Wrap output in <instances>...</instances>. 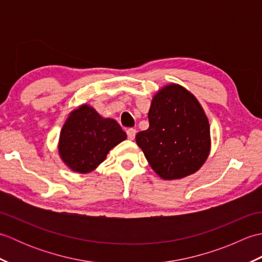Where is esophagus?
Listing matches in <instances>:
<instances>
[{
	"instance_id": "1",
	"label": "esophagus",
	"mask_w": 262,
	"mask_h": 262,
	"mask_svg": "<svg viewBox=\"0 0 262 262\" xmlns=\"http://www.w3.org/2000/svg\"><path fill=\"white\" fill-rule=\"evenodd\" d=\"M126 133H127L128 140H134L135 135H136V129H134V128H130V129H128Z\"/></svg>"
}]
</instances>
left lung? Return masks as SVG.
I'll return each mask as SVG.
<instances>
[{"label": "left lung", "instance_id": "1", "mask_svg": "<svg viewBox=\"0 0 262 262\" xmlns=\"http://www.w3.org/2000/svg\"><path fill=\"white\" fill-rule=\"evenodd\" d=\"M148 122L136 143L162 179H181L199 170L210 149L209 122L190 92L178 84L161 89L152 100Z\"/></svg>", "mask_w": 262, "mask_h": 262}]
</instances>
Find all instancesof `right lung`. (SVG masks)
I'll use <instances>...</instances> for the list:
<instances>
[{"label":"right lung","mask_w":262,"mask_h":262,"mask_svg":"<svg viewBox=\"0 0 262 262\" xmlns=\"http://www.w3.org/2000/svg\"><path fill=\"white\" fill-rule=\"evenodd\" d=\"M126 138V133L116 120L104 119L90 105L83 104L66 119L60 132L58 152L71 170L88 173Z\"/></svg>","instance_id":"obj_1"}]
</instances>
